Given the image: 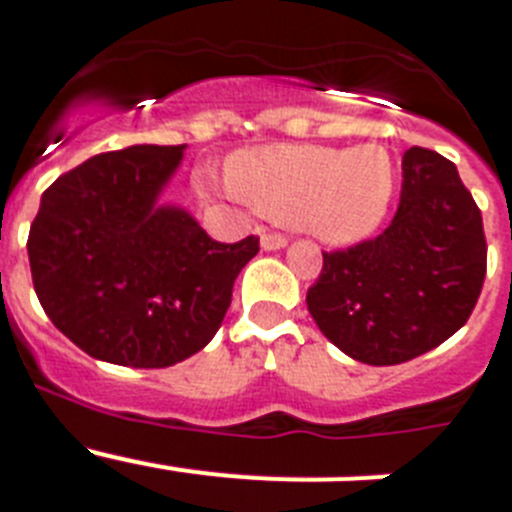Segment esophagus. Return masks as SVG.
Returning a JSON list of instances; mask_svg holds the SVG:
<instances>
[{"mask_svg": "<svg viewBox=\"0 0 512 512\" xmlns=\"http://www.w3.org/2000/svg\"><path fill=\"white\" fill-rule=\"evenodd\" d=\"M287 246V238L279 233H264L261 235V248L264 251H277V248H284Z\"/></svg>", "mask_w": 512, "mask_h": 512, "instance_id": "obj_1", "label": "esophagus"}]
</instances>
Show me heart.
I'll use <instances>...</instances> for the list:
<instances>
[{
	"label": "heart",
	"mask_w": 512,
	"mask_h": 512,
	"mask_svg": "<svg viewBox=\"0 0 512 512\" xmlns=\"http://www.w3.org/2000/svg\"><path fill=\"white\" fill-rule=\"evenodd\" d=\"M228 184L261 215L292 223L325 243H354L384 220L397 169L377 143L351 151L325 146H271L235 153Z\"/></svg>",
	"instance_id": "b5f03b06"
}]
</instances>
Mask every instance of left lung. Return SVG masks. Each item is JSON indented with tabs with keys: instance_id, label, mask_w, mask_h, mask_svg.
I'll use <instances>...</instances> for the list:
<instances>
[{
	"instance_id": "obj_1",
	"label": "left lung",
	"mask_w": 512,
	"mask_h": 512,
	"mask_svg": "<svg viewBox=\"0 0 512 512\" xmlns=\"http://www.w3.org/2000/svg\"><path fill=\"white\" fill-rule=\"evenodd\" d=\"M487 271L482 212L449 158L402 156L392 223L372 241L323 253L307 310L351 359L392 366L441 346L467 323Z\"/></svg>"
}]
</instances>
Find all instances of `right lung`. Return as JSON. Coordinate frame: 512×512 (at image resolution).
<instances>
[{
	"label": "right lung",
	"instance_id": "1",
	"mask_svg": "<svg viewBox=\"0 0 512 512\" xmlns=\"http://www.w3.org/2000/svg\"><path fill=\"white\" fill-rule=\"evenodd\" d=\"M187 146L99 153L43 192L27 235L35 295L81 351L164 369L202 351L259 238L217 243L182 207L158 205Z\"/></svg>",
	"mask_w": 512,
	"mask_h": 512
}]
</instances>
